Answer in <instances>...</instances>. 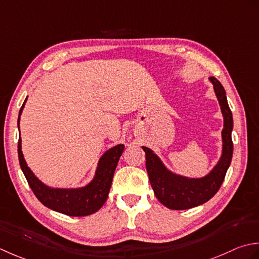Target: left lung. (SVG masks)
<instances>
[{
    "label": "left lung",
    "mask_w": 259,
    "mask_h": 259,
    "mask_svg": "<svg viewBox=\"0 0 259 259\" xmlns=\"http://www.w3.org/2000/svg\"><path fill=\"white\" fill-rule=\"evenodd\" d=\"M210 81L213 83L214 93L219 100L225 122L223 130V155L218 164L208 176L200 179H189L173 174L166 170L159 157L150 149L142 146L145 152L146 171L151 186L159 201L168 209L186 210L207 202L218 192L230 165L234 150L231 140L234 124L233 114L227 102L223 85L214 77H210Z\"/></svg>",
    "instance_id": "8db88e82"
}]
</instances>
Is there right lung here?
<instances>
[{
    "label": "right lung",
    "mask_w": 259,
    "mask_h": 259,
    "mask_svg": "<svg viewBox=\"0 0 259 259\" xmlns=\"http://www.w3.org/2000/svg\"><path fill=\"white\" fill-rule=\"evenodd\" d=\"M26 98L20 109L18 118V127L20 124V115L22 113ZM124 145L119 144L108 150L100 157L96 176L86 187L79 189H52L47 187L36 178L29 166L21 150V139L18 142V154L20 166L34 196L39 201L51 210L71 215V217H83L96 212L107 200L110 186H112L115 168L120 155L124 151Z\"/></svg>",
    "instance_id": "obj_1"
}]
</instances>
